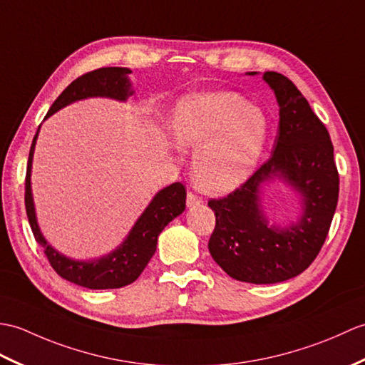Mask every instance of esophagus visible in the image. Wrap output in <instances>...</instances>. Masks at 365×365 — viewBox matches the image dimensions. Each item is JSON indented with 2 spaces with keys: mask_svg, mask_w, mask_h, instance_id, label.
<instances>
[{
  "mask_svg": "<svg viewBox=\"0 0 365 365\" xmlns=\"http://www.w3.org/2000/svg\"><path fill=\"white\" fill-rule=\"evenodd\" d=\"M185 203H187V207H193V206H200L203 205V198L195 195V193L189 192L187 193V198H185Z\"/></svg>",
  "mask_w": 365,
  "mask_h": 365,
  "instance_id": "34e87169",
  "label": "esophagus"
}]
</instances>
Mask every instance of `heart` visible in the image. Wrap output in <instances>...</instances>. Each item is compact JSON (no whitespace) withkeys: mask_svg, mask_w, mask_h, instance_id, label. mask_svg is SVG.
Listing matches in <instances>:
<instances>
[{"mask_svg":"<svg viewBox=\"0 0 365 365\" xmlns=\"http://www.w3.org/2000/svg\"><path fill=\"white\" fill-rule=\"evenodd\" d=\"M175 142L195 148L192 175L209 192H230L244 184L261 159L269 120L237 93L182 96L168 117Z\"/></svg>","mask_w":365,"mask_h":365,"instance_id":"1","label":"heart"}]
</instances>
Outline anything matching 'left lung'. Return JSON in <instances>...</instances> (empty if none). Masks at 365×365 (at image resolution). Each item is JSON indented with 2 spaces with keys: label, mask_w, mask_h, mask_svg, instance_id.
Returning <instances> with one entry per match:
<instances>
[{
  "label": "left lung",
  "mask_w": 365,
  "mask_h": 365,
  "mask_svg": "<svg viewBox=\"0 0 365 365\" xmlns=\"http://www.w3.org/2000/svg\"><path fill=\"white\" fill-rule=\"evenodd\" d=\"M262 79L279 106L272 156L228 197L209 201L215 230L207 247L231 278L274 284L297 277L317 257L336 212L339 173L328 129L297 86L277 71H265ZM274 179L297 191L302 206L299 220L284 227L269 225L262 206L263 185Z\"/></svg>",
  "instance_id": "8db88e82"
}]
</instances>
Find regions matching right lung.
<instances>
[{"label":"right lung","mask_w":365,"mask_h":365,"mask_svg":"<svg viewBox=\"0 0 365 365\" xmlns=\"http://www.w3.org/2000/svg\"><path fill=\"white\" fill-rule=\"evenodd\" d=\"M131 73V70L125 67H104L86 73V75L73 81L66 91L56 98L45 118L51 117L71 103L96 98V96L125 103L134 93L131 81H129ZM37 135L38 131L34 135L29 151L26 182H24L26 184V187H24V205H26L31 230L34 232L36 240L43 247L51 267L63 279L87 289H118L131 284V282L140 277V273L150 262V259L156 253L158 237L162 230L173 218L184 212V185L181 182H173L168 187L159 190L150 201V205L145 207L142 215L137 218V222L134 223L131 231L128 232L125 240L115 250H112L110 253L101 257L88 259V261L71 259L59 253L58 250L48 244V240L43 237L37 223L34 198H32L31 189L32 158H34Z\"/></svg>","instance_id":"obj_1"}]
</instances>
